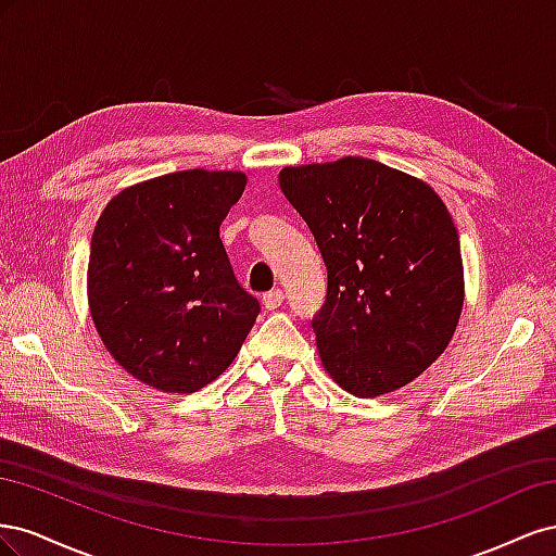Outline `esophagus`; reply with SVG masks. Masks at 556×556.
I'll use <instances>...</instances> for the list:
<instances>
[{
  "mask_svg": "<svg viewBox=\"0 0 556 556\" xmlns=\"http://www.w3.org/2000/svg\"><path fill=\"white\" fill-rule=\"evenodd\" d=\"M282 301H285L282 290H271V292H266V294L262 296V304H264V308H266V311H276V308H280V306H282Z\"/></svg>",
  "mask_w": 556,
  "mask_h": 556,
  "instance_id": "obj_1",
  "label": "esophagus"
}]
</instances>
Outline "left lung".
I'll use <instances>...</instances> for the list:
<instances>
[{"label": "left lung", "mask_w": 556, "mask_h": 556, "mask_svg": "<svg viewBox=\"0 0 556 556\" xmlns=\"http://www.w3.org/2000/svg\"><path fill=\"white\" fill-rule=\"evenodd\" d=\"M278 182L327 266L311 323L327 374L359 399L413 382L443 355L464 306L459 233L443 199L366 157L285 166Z\"/></svg>", "instance_id": "obj_1"}]
</instances>
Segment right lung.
Returning a JSON list of instances; mask_svg holds the SVG:
<instances>
[{"label":"right lung","instance_id":"obj_1","mask_svg":"<svg viewBox=\"0 0 556 556\" xmlns=\"http://www.w3.org/2000/svg\"><path fill=\"white\" fill-rule=\"evenodd\" d=\"M241 172H176L115 194L92 233L88 301L106 350L162 392L192 394L227 371L260 315L231 271L220 225Z\"/></svg>","mask_w":556,"mask_h":556}]
</instances>
